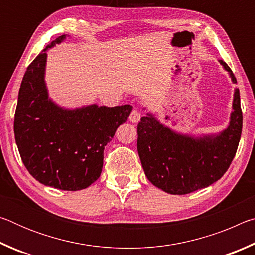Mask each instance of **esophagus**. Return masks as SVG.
I'll use <instances>...</instances> for the list:
<instances>
[{
	"label": "esophagus",
	"instance_id": "obj_1",
	"mask_svg": "<svg viewBox=\"0 0 255 255\" xmlns=\"http://www.w3.org/2000/svg\"><path fill=\"white\" fill-rule=\"evenodd\" d=\"M140 117H141L140 111L138 110L137 108H133V109L130 112V115H129V120H130V122H132V123H138V122H139Z\"/></svg>",
	"mask_w": 255,
	"mask_h": 255
}]
</instances>
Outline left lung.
Returning a JSON list of instances; mask_svg holds the SVG:
<instances>
[{"mask_svg": "<svg viewBox=\"0 0 255 255\" xmlns=\"http://www.w3.org/2000/svg\"><path fill=\"white\" fill-rule=\"evenodd\" d=\"M219 63L230 72L227 64ZM230 126L216 137L193 138L180 135L159 124L153 116L137 125V150L147 179L171 195H187L207 188L225 174L241 139L243 114L240 91L234 94Z\"/></svg>", "mask_w": 255, "mask_h": 255, "instance_id": "left-lung-1", "label": "left lung"}]
</instances>
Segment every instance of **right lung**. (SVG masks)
Listing matches in <instances>:
<instances>
[{"instance_id":"obj_1","label":"right lung","mask_w":255,"mask_h":255,"mask_svg":"<svg viewBox=\"0 0 255 255\" xmlns=\"http://www.w3.org/2000/svg\"><path fill=\"white\" fill-rule=\"evenodd\" d=\"M32 60L21 82L14 115V136L25 169L40 183L76 191L99 179L105 146L132 109L89 106L65 110L48 100L44 74L46 50Z\"/></svg>"}]
</instances>
